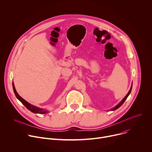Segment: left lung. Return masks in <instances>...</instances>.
Returning a JSON list of instances; mask_svg holds the SVG:
<instances>
[{
    "label": "left lung",
    "instance_id": "1",
    "mask_svg": "<svg viewBox=\"0 0 152 152\" xmlns=\"http://www.w3.org/2000/svg\"><path fill=\"white\" fill-rule=\"evenodd\" d=\"M132 85H131V88H130V90L129 91V92H128V93L126 94V96L123 98V99L117 105V106H115V107H114L113 108H112V109H111L110 110V111H115V110H117L118 107H120L123 104V103L125 102V100L127 99V97L129 96V94H131V91H132Z\"/></svg>",
    "mask_w": 152,
    "mask_h": 152
}]
</instances>
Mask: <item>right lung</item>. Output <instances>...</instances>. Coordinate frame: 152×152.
Here are the masks:
<instances>
[{
  "instance_id": "right-lung-1",
  "label": "right lung",
  "mask_w": 152,
  "mask_h": 152,
  "mask_svg": "<svg viewBox=\"0 0 152 152\" xmlns=\"http://www.w3.org/2000/svg\"><path fill=\"white\" fill-rule=\"evenodd\" d=\"M12 88H13V90H14V94H15L16 97L17 98V99L19 100L21 102V103H22L27 108V109L29 110L30 111H31L32 113H35V114H46V113H49L48 111H47L45 109H42V108L38 107H37V106H35L34 105H32V104H30L27 101H26L25 99H23L22 97H20L19 96V94L17 93V91L15 90L14 82H12Z\"/></svg>"
}]
</instances>
